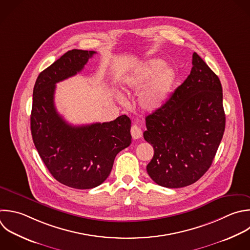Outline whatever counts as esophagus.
I'll return each mask as SVG.
<instances>
[{
  "label": "esophagus",
  "instance_id": "obj_1",
  "mask_svg": "<svg viewBox=\"0 0 250 250\" xmlns=\"http://www.w3.org/2000/svg\"><path fill=\"white\" fill-rule=\"evenodd\" d=\"M131 135H132V138L134 140H138L140 138H142L143 136V132L142 130L140 129V127H138L137 125H133L131 127Z\"/></svg>",
  "mask_w": 250,
  "mask_h": 250
}]
</instances>
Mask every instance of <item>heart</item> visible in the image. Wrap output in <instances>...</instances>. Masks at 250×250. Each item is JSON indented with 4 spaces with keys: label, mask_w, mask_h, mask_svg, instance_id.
<instances>
[{
    "label": "heart",
    "mask_w": 250,
    "mask_h": 250,
    "mask_svg": "<svg viewBox=\"0 0 250 250\" xmlns=\"http://www.w3.org/2000/svg\"><path fill=\"white\" fill-rule=\"evenodd\" d=\"M177 76V69L173 65L164 64L160 59H151L129 73L124 84L127 88L139 89L150 79L139 96V104L144 110L153 112L166 103Z\"/></svg>",
    "instance_id": "heart-1"
}]
</instances>
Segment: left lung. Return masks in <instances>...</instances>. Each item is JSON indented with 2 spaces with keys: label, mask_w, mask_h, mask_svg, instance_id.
Listing matches in <instances>:
<instances>
[{
  "label": "left lung",
  "mask_w": 250,
  "mask_h": 250,
  "mask_svg": "<svg viewBox=\"0 0 250 250\" xmlns=\"http://www.w3.org/2000/svg\"><path fill=\"white\" fill-rule=\"evenodd\" d=\"M225 124L221 82L193 53L189 75L146 118L144 138L154 149L146 166L149 177L171 188L195 183L211 166Z\"/></svg>",
  "instance_id": "obj_1"
}]
</instances>
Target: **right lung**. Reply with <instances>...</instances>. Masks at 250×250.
Wrapping results in <instances>:
<instances>
[{
	"label": "right lung",
	"instance_id": "obj_1",
	"mask_svg": "<svg viewBox=\"0 0 250 250\" xmlns=\"http://www.w3.org/2000/svg\"><path fill=\"white\" fill-rule=\"evenodd\" d=\"M94 54L68 51L39 74L33 89L30 124L37 151L57 181L78 189L104 183L117 153L132 141L131 120L126 115L110 122L73 126L56 109V84L80 72Z\"/></svg>",
	"mask_w": 250,
	"mask_h": 250
}]
</instances>
